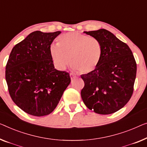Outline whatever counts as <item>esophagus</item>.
Here are the masks:
<instances>
[{"instance_id": "1", "label": "esophagus", "mask_w": 147, "mask_h": 147, "mask_svg": "<svg viewBox=\"0 0 147 147\" xmlns=\"http://www.w3.org/2000/svg\"><path fill=\"white\" fill-rule=\"evenodd\" d=\"M70 77H71V79L73 80V79H74V78H76V76L73 73H70Z\"/></svg>"}]
</instances>
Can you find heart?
I'll return each instance as SVG.
<instances>
[{"label":"heart","mask_w":147,"mask_h":147,"mask_svg":"<svg viewBox=\"0 0 147 147\" xmlns=\"http://www.w3.org/2000/svg\"><path fill=\"white\" fill-rule=\"evenodd\" d=\"M102 50L99 39L71 32L61 35L57 39V45L50 46L49 53L57 69L64 70L70 62L74 71L89 73L99 65Z\"/></svg>","instance_id":"1"}]
</instances>
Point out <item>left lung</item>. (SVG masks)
<instances>
[{
  "label": "left lung",
  "instance_id": "obj_1",
  "mask_svg": "<svg viewBox=\"0 0 147 147\" xmlns=\"http://www.w3.org/2000/svg\"><path fill=\"white\" fill-rule=\"evenodd\" d=\"M102 45L101 61L91 73L81 75V97L90 110L108 115L121 109L132 96L137 63L129 47L105 29L84 32Z\"/></svg>",
  "mask_w": 147,
  "mask_h": 147
}]
</instances>
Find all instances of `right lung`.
I'll return each mask as SVG.
<instances>
[{"instance_id": "obj_1", "label": "right lung", "mask_w": 147, "mask_h": 147, "mask_svg": "<svg viewBox=\"0 0 147 147\" xmlns=\"http://www.w3.org/2000/svg\"><path fill=\"white\" fill-rule=\"evenodd\" d=\"M61 32L31 33L14 46L5 78L12 101L28 114L49 115L71 82L69 73L55 69L49 47Z\"/></svg>"}]
</instances>
